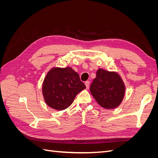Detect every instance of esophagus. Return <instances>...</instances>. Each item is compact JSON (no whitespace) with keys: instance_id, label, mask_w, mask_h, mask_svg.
Returning a JSON list of instances; mask_svg holds the SVG:
<instances>
[{"instance_id":"1","label":"esophagus","mask_w":158,"mask_h":158,"mask_svg":"<svg viewBox=\"0 0 158 158\" xmlns=\"http://www.w3.org/2000/svg\"><path fill=\"white\" fill-rule=\"evenodd\" d=\"M85 86H86V88L88 89L89 86V81H86V82H85Z\"/></svg>"}]
</instances>
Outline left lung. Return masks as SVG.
I'll list each match as a JSON object with an SVG mask.
<instances>
[{"label":"left lung","instance_id":"1","mask_svg":"<svg viewBox=\"0 0 158 158\" xmlns=\"http://www.w3.org/2000/svg\"><path fill=\"white\" fill-rule=\"evenodd\" d=\"M89 89L99 105L106 109H114L123 101L125 88L118 74L100 69Z\"/></svg>","mask_w":158,"mask_h":158}]
</instances>
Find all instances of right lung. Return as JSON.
<instances>
[{"label": "right lung", "instance_id": "add662e5", "mask_svg": "<svg viewBox=\"0 0 158 158\" xmlns=\"http://www.w3.org/2000/svg\"><path fill=\"white\" fill-rule=\"evenodd\" d=\"M85 84L79 74L70 67L54 68L47 73L43 84V95L46 103L54 109L64 110L74 102Z\"/></svg>", "mask_w": 158, "mask_h": 158}]
</instances>
